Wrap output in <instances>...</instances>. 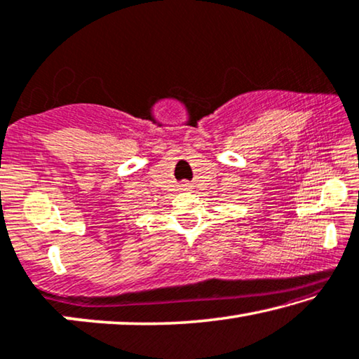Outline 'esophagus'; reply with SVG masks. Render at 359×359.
<instances>
[{"instance_id":"esophagus-1","label":"esophagus","mask_w":359,"mask_h":359,"mask_svg":"<svg viewBox=\"0 0 359 359\" xmlns=\"http://www.w3.org/2000/svg\"><path fill=\"white\" fill-rule=\"evenodd\" d=\"M182 189L187 190V189H189V185H187V184H182Z\"/></svg>"}]
</instances>
